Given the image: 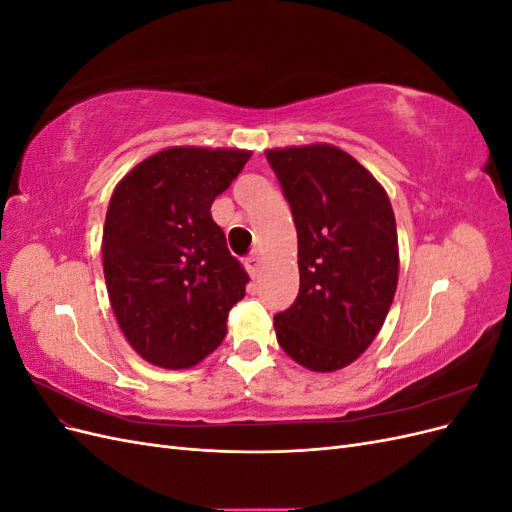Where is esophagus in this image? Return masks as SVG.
<instances>
[{
  "instance_id": "esophagus-1",
  "label": "esophagus",
  "mask_w": 512,
  "mask_h": 512,
  "mask_svg": "<svg viewBox=\"0 0 512 512\" xmlns=\"http://www.w3.org/2000/svg\"><path fill=\"white\" fill-rule=\"evenodd\" d=\"M260 267H262V258L260 256H252V258L245 260V269H247V273H250L252 277H258Z\"/></svg>"
}]
</instances>
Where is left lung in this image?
Wrapping results in <instances>:
<instances>
[{
    "label": "left lung",
    "instance_id": "left-lung-1",
    "mask_svg": "<svg viewBox=\"0 0 512 512\" xmlns=\"http://www.w3.org/2000/svg\"><path fill=\"white\" fill-rule=\"evenodd\" d=\"M299 239V297L275 316L277 344L309 371L344 369L374 342L399 277L391 200L329 143L269 149Z\"/></svg>",
    "mask_w": 512,
    "mask_h": 512
}]
</instances>
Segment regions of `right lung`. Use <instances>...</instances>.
Segmentation results:
<instances>
[{
    "mask_svg": "<svg viewBox=\"0 0 512 512\" xmlns=\"http://www.w3.org/2000/svg\"><path fill=\"white\" fill-rule=\"evenodd\" d=\"M252 158L179 145L138 162L113 190L102 232L104 280L128 344L151 365L190 369L222 344L247 273L211 205Z\"/></svg>",
    "mask_w": 512,
    "mask_h": 512,
    "instance_id": "add662e5",
    "label": "right lung"
}]
</instances>
